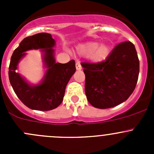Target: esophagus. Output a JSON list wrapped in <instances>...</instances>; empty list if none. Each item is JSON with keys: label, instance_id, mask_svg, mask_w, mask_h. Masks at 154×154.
Masks as SVG:
<instances>
[{"label": "esophagus", "instance_id": "1", "mask_svg": "<svg viewBox=\"0 0 154 154\" xmlns=\"http://www.w3.org/2000/svg\"><path fill=\"white\" fill-rule=\"evenodd\" d=\"M76 68H77V70L82 69V66H81V64H80V63H79V62L76 63Z\"/></svg>", "mask_w": 154, "mask_h": 154}]
</instances>
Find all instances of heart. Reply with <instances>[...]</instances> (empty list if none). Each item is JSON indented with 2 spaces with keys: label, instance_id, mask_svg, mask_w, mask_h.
<instances>
[{
  "label": "heart",
  "instance_id": "obj_1",
  "mask_svg": "<svg viewBox=\"0 0 154 154\" xmlns=\"http://www.w3.org/2000/svg\"><path fill=\"white\" fill-rule=\"evenodd\" d=\"M77 51L83 57L90 56L91 60L94 62H101L106 60L110 52L109 47L107 45H99L97 42H88L80 45Z\"/></svg>",
  "mask_w": 154,
  "mask_h": 154
}]
</instances>
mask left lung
<instances>
[{"label":"left lung","instance_id":"left-lung-1","mask_svg":"<svg viewBox=\"0 0 154 154\" xmlns=\"http://www.w3.org/2000/svg\"><path fill=\"white\" fill-rule=\"evenodd\" d=\"M85 92L90 104L108 109L123 103L137 84L139 60L134 45L130 41L118 44L105 60L83 62Z\"/></svg>","mask_w":154,"mask_h":154}]
</instances>
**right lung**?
Wrapping results in <instances>:
<instances>
[{
    "label": "right lung",
    "instance_id": "right-lung-1",
    "mask_svg": "<svg viewBox=\"0 0 154 154\" xmlns=\"http://www.w3.org/2000/svg\"><path fill=\"white\" fill-rule=\"evenodd\" d=\"M55 41L50 33L41 32L24 38L14 51L9 66V79L14 91L25 106L32 109L48 111L60 106L63 100L66 87L76 71L75 62L56 63L52 47ZM43 49L44 61L48 68L44 80L38 86L29 85L16 72L19 60L26 50Z\"/></svg>",
    "mask_w": 154,
    "mask_h": 154
}]
</instances>
